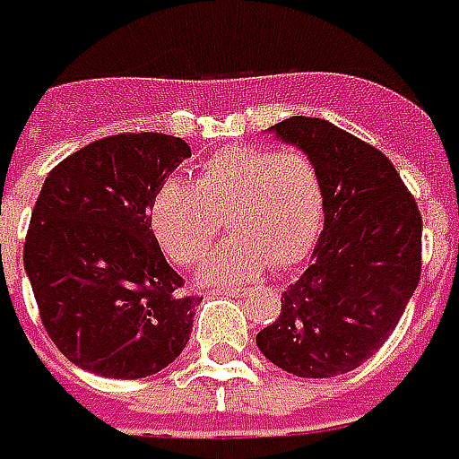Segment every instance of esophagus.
<instances>
[{
  "label": "esophagus",
  "mask_w": 459,
  "mask_h": 459,
  "mask_svg": "<svg viewBox=\"0 0 459 459\" xmlns=\"http://www.w3.org/2000/svg\"><path fill=\"white\" fill-rule=\"evenodd\" d=\"M216 293H219V296H229V298L246 296V290H243V288H219Z\"/></svg>",
  "instance_id": "esophagus-1"
}]
</instances>
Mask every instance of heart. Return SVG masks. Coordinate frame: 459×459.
Segmentation results:
<instances>
[{"mask_svg":"<svg viewBox=\"0 0 459 459\" xmlns=\"http://www.w3.org/2000/svg\"><path fill=\"white\" fill-rule=\"evenodd\" d=\"M325 194L318 166L298 149L238 146L208 156L196 184L166 181L152 226L184 268L206 258L223 221L230 236L204 268L208 283H238L268 268H293L318 243Z\"/></svg>","mask_w":459,"mask_h":459,"instance_id":"obj_1","label":"heart"}]
</instances>
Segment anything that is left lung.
<instances>
[{
    "label": "left lung",
    "instance_id": "obj_1",
    "mask_svg": "<svg viewBox=\"0 0 459 459\" xmlns=\"http://www.w3.org/2000/svg\"><path fill=\"white\" fill-rule=\"evenodd\" d=\"M275 136L318 166L325 226L258 348L298 377L351 373L395 330L420 283L422 216L385 153L325 118L290 117Z\"/></svg>",
    "mask_w": 459,
    "mask_h": 459
}]
</instances>
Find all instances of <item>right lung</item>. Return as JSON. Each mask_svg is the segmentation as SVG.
<instances>
[{
    "mask_svg": "<svg viewBox=\"0 0 459 459\" xmlns=\"http://www.w3.org/2000/svg\"><path fill=\"white\" fill-rule=\"evenodd\" d=\"M191 156L166 134H114L56 163L31 211L24 268L54 345L89 373L136 380L174 363L201 298L152 230L163 181Z\"/></svg>",
    "mask_w": 459,
    "mask_h": 459,
    "instance_id": "1",
    "label": "right lung"
}]
</instances>
